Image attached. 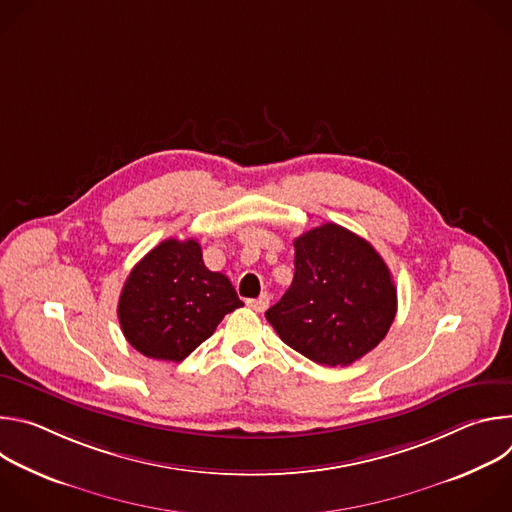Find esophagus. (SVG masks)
Instances as JSON below:
<instances>
[{
	"label": "esophagus",
	"mask_w": 512,
	"mask_h": 512,
	"mask_svg": "<svg viewBox=\"0 0 512 512\" xmlns=\"http://www.w3.org/2000/svg\"><path fill=\"white\" fill-rule=\"evenodd\" d=\"M247 304H249V308H253L255 312H265V310H267V306H269V296H267V294H261L259 298L249 300Z\"/></svg>",
	"instance_id": "1"
}]
</instances>
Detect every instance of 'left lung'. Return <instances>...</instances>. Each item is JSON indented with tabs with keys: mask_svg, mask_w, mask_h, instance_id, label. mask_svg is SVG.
<instances>
[{
	"mask_svg": "<svg viewBox=\"0 0 512 512\" xmlns=\"http://www.w3.org/2000/svg\"><path fill=\"white\" fill-rule=\"evenodd\" d=\"M294 247V281L265 318L306 358L346 367L371 352L395 320L391 271L369 241L334 223L304 233Z\"/></svg>",
	"mask_w": 512,
	"mask_h": 512,
	"instance_id": "8db88e82",
	"label": "left lung"
}]
</instances>
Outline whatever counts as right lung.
<instances>
[{
  "instance_id": "right-lung-1",
  "label": "right lung",
  "mask_w": 512,
  "mask_h": 512,
  "mask_svg": "<svg viewBox=\"0 0 512 512\" xmlns=\"http://www.w3.org/2000/svg\"><path fill=\"white\" fill-rule=\"evenodd\" d=\"M241 306L229 277L206 269L198 241L166 239L131 269L117 316L137 352L180 362Z\"/></svg>"
}]
</instances>
